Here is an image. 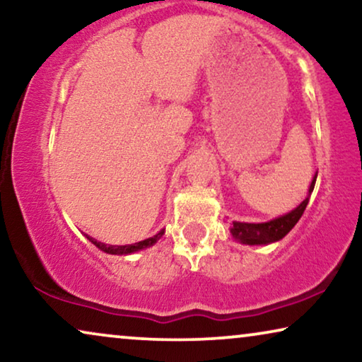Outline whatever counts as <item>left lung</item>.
<instances>
[{"label":"left lung","mask_w":362,"mask_h":362,"mask_svg":"<svg viewBox=\"0 0 362 362\" xmlns=\"http://www.w3.org/2000/svg\"><path fill=\"white\" fill-rule=\"evenodd\" d=\"M315 182H316V176H315V180L311 181L310 194L313 192ZM308 201H310V196L306 197V199L301 202L296 209L288 212V214L276 217V219H274V221L262 222V224L234 222V226H232V229H230L232 235H234L239 242H242V244H250V245L270 244V242L284 239V237L288 234L291 229H293L296 222L300 221V217L303 216L306 206H308Z\"/></svg>","instance_id":"1"}]
</instances>
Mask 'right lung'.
Listing matches in <instances>:
<instances>
[{
  "label": "right lung",
  "mask_w": 362,
  "mask_h": 362,
  "mask_svg": "<svg viewBox=\"0 0 362 362\" xmlns=\"http://www.w3.org/2000/svg\"><path fill=\"white\" fill-rule=\"evenodd\" d=\"M165 234V230L158 232L155 237H150V239H145L141 242H136V244H132V245H105L102 244V242H97L95 239H92V237L87 235V239L92 242L93 245L98 247V249L107 252V254H117V255H123V254H132V252H136V250H141V249H146V247H150L155 244V242L160 239V237Z\"/></svg>",
  "instance_id": "right-lung-1"
}]
</instances>
